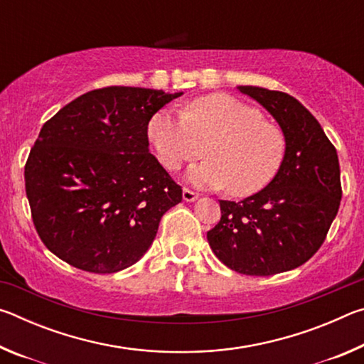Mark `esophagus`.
Wrapping results in <instances>:
<instances>
[{"instance_id":"34e87169","label":"esophagus","mask_w":364,"mask_h":364,"mask_svg":"<svg viewBox=\"0 0 364 364\" xmlns=\"http://www.w3.org/2000/svg\"><path fill=\"white\" fill-rule=\"evenodd\" d=\"M197 197H199V193H194V191H191L188 188L183 189V199L186 202H194Z\"/></svg>"}]
</instances>
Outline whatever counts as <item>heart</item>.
I'll return each instance as SVG.
<instances>
[{"label": "heart", "instance_id": "b5f03b06", "mask_svg": "<svg viewBox=\"0 0 364 364\" xmlns=\"http://www.w3.org/2000/svg\"><path fill=\"white\" fill-rule=\"evenodd\" d=\"M147 136L160 164L175 171L184 162L207 159L188 170L196 186L226 188L236 197L268 186L284 162L287 141L278 125L257 107L225 93L191 101L184 112L159 110L147 125Z\"/></svg>", "mask_w": 364, "mask_h": 364}]
</instances>
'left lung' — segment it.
<instances>
[{
    "mask_svg": "<svg viewBox=\"0 0 364 364\" xmlns=\"http://www.w3.org/2000/svg\"><path fill=\"white\" fill-rule=\"evenodd\" d=\"M237 90L274 117L287 151L260 193L241 202L220 200L221 218L207 241L228 268L271 276L300 267L323 245L341 205V167L334 144L295 97L260 86Z\"/></svg>",
    "mask_w": 364,
    "mask_h": 364,
    "instance_id": "8db88e82",
    "label": "left lung"
}]
</instances>
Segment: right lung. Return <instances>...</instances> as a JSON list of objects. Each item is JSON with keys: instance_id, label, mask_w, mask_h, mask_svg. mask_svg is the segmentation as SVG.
I'll list each match as a JSON object with an SVG mask.
<instances>
[{"instance_id": "1", "label": "right lung", "mask_w": 364, "mask_h": 364, "mask_svg": "<svg viewBox=\"0 0 364 364\" xmlns=\"http://www.w3.org/2000/svg\"><path fill=\"white\" fill-rule=\"evenodd\" d=\"M181 93L106 86L67 104L36 138L26 193L41 242L90 273L136 263L183 189L149 152L152 115Z\"/></svg>"}]
</instances>
